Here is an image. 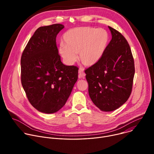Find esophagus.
<instances>
[{
  "instance_id": "esophagus-1",
  "label": "esophagus",
  "mask_w": 154,
  "mask_h": 154,
  "mask_svg": "<svg viewBox=\"0 0 154 154\" xmlns=\"http://www.w3.org/2000/svg\"><path fill=\"white\" fill-rule=\"evenodd\" d=\"M86 74L83 72V71L81 69L79 70V79H85Z\"/></svg>"
}]
</instances>
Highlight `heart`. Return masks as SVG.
<instances>
[{
	"label": "heart",
	"mask_w": 154,
	"mask_h": 154,
	"mask_svg": "<svg viewBox=\"0 0 154 154\" xmlns=\"http://www.w3.org/2000/svg\"><path fill=\"white\" fill-rule=\"evenodd\" d=\"M109 39L108 32L103 29L78 27L66 32L58 52L68 65L79 60L87 67L96 65L103 57Z\"/></svg>",
	"instance_id": "1"
}]
</instances>
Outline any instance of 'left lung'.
I'll return each mask as SVG.
<instances>
[{
	"instance_id": "1",
	"label": "left lung",
	"mask_w": 154,
	"mask_h": 154,
	"mask_svg": "<svg viewBox=\"0 0 154 154\" xmlns=\"http://www.w3.org/2000/svg\"><path fill=\"white\" fill-rule=\"evenodd\" d=\"M112 40L96 65L85 70L88 93L94 104L103 112H112L128 100L135 74L134 60L128 42L108 26Z\"/></svg>"
}]
</instances>
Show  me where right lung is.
Returning <instances> with one entry per match:
<instances>
[{
	"mask_svg": "<svg viewBox=\"0 0 154 154\" xmlns=\"http://www.w3.org/2000/svg\"><path fill=\"white\" fill-rule=\"evenodd\" d=\"M64 27L55 24L39 27L21 57V83L38 111L57 112L65 105L78 79V68L61 61L56 37Z\"/></svg>",
	"mask_w": 154,
	"mask_h": 154,
	"instance_id": "obj_1",
	"label": "right lung"
}]
</instances>
